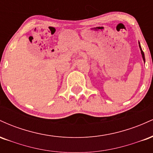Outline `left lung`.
I'll return each mask as SVG.
<instances>
[{"label": "left lung", "mask_w": 153, "mask_h": 153, "mask_svg": "<svg viewBox=\"0 0 153 153\" xmlns=\"http://www.w3.org/2000/svg\"><path fill=\"white\" fill-rule=\"evenodd\" d=\"M139 46H140V50H141V53H142V55H143V60L145 61V54H144V52H143V50H142L141 47H140V43H139Z\"/></svg>", "instance_id": "1"}]
</instances>
